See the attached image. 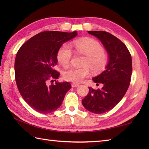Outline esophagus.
Listing matches in <instances>:
<instances>
[{
  "mask_svg": "<svg viewBox=\"0 0 149 149\" xmlns=\"http://www.w3.org/2000/svg\"><path fill=\"white\" fill-rule=\"evenodd\" d=\"M79 86V84H77V83H72V87L73 88H75V87H77Z\"/></svg>",
  "mask_w": 149,
  "mask_h": 149,
  "instance_id": "34e87169",
  "label": "esophagus"
}]
</instances>
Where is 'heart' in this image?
Returning <instances> with one entry per match:
<instances>
[{
	"instance_id": "1",
	"label": "heart",
	"mask_w": 149,
	"mask_h": 149,
	"mask_svg": "<svg viewBox=\"0 0 149 149\" xmlns=\"http://www.w3.org/2000/svg\"><path fill=\"white\" fill-rule=\"evenodd\" d=\"M72 46L78 52L86 56L82 68L70 67L63 72V76L65 80L75 83H81L90 74V67L93 71H100L107 64V56L103 51V47L98 41L91 38L75 40ZM73 55L72 50L67 44L62 45L57 54V59L64 66L70 63Z\"/></svg>"
}]
</instances>
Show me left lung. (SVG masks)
<instances>
[{"mask_svg": "<svg viewBox=\"0 0 149 149\" xmlns=\"http://www.w3.org/2000/svg\"><path fill=\"white\" fill-rule=\"evenodd\" d=\"M88 33L102 42L108 54V63L105 70L92 79L97 84H103V87L98 90L89 87L82 104L89 111L102 114L112 109L125 95L131 82L132 58L125 44L113 34L99 31Z\"/></svg>", "mask_w": 149, "mask_h": 149, "instance_id": "obj_1", "label": "left lung"}]
</instances>
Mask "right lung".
Returning <instances> with one entry per match:
<instances>
[{"label":"right lung","mask_w":149,"mask_h":149,"mask_svg":"<svg viewBox=\"0 0 149 149\" xmlns=\"http://www.w3.org/2000/svg\"><path fill=\"white\" fill-rule=\"evenodd\" d=\"M77 35V31H44L27 40L18 50L15 61L16 83L24 100L37 112L54 111L71 88L68 82L56 81L51 85L48 82L56 81L59 76L54 66L60 47Z\"/></svg>","instance_id":"obj_1"}]
</instances>
